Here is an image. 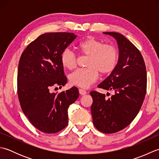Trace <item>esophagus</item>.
Wrapping results in <instances>:
<instances>
[{
  "mask_svg": "<svg viewBox=\"0 0 159 159\" xmlns=\"http://www.w3.org/2000/svg\"><path fill=\"white\" fill-rule=\"evenodd\" d=\"M79 93L80 94V95L81 96H84V95H85V94L87 93V92L85 90H84V89H79Z\"/></svg>",
  "mask_w": 159,
  "mask_h": 159,
  "instance_id": "34e87169",
  "label": "esophagus"
}]
</instances>
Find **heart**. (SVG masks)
Returning a JSON list of instances; mask_svg holds the SVG:
<instances>
[{"mask_svg": "<svg viewBox=\"0 0 159 159\" xmlns=\"http://www.w3.org/2000/svg\"><path fill=\"white\" fill-rule=\"evenodd\" d=\"M78 48L83 55L89 57L86 64L88 67L70 74L69 80L73 85L88 88L98 79L99 72L102 74H110L117 65L119 52L113 45L89 38L80 42ZM61 62L65 68L74 70L77 66L78 56L72 49L66 48L61 55Z\"/></svg>", "mask_w": 159, "mask_h": 159, "instance_id": "heart-1", "label": "heart"}]
</instances>
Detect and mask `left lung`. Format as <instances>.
I'll list each match as a JSON object with an SVG mask.
<instances>
[{"mask_svg":"<svg viewBox=\"0 0 159 159\" xmlns=\"http://www.w3.org/2000/svg\"><path fill=\"white\" fill-rule=\"evenodd\" d=\"M117 40L119 60L110 75L98 87L113 91L109 99L91 92L93 123L99 131L115 133L124 129L135 118L146 93V67L142 55L133 43L120 33L104 32Z\"/></svg>","mask_w":159,"mask_h":159,"instance_id":"8db88e82","label":"left lung"}]
</instances>
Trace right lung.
I'll use <instances>...</instances> for the list:
<instances>
[{
	"label": "right lung",
	"mask_w": 159,
	"mask_h": 159,
	"mask_svg": "<svg viewBox=\"0 0 159 159\" xmlns=\"http://www.w3.org/2000/svg\"><path fill=\"white\" fill-rule=\"evenodd\" d=\"M76 35L47 33L30 43L18 64V95L23 113L33 126L45 133H56L68 124L67 109L79 96L73 87L58 94L52 88L67 83L61 55Z\"/></svg>",
	"instance_id": "obj_1"
}]
</instances>
